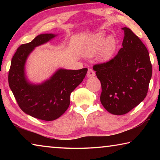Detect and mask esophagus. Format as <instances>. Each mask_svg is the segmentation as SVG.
<instances>
[{
    "label": "esophagus",
    "instance_id": "obj_1",
    "mask_svg": "<svg viewBox=\"0 0 160 160\" xmlns=\"http://www.w3.org/2000/svg\"><path fill=\"white\" fill-rule=\"evenodd\" d=\"M94 75H95V73H94V72L93 71V70L92 69H89L88 71V74H87V76H88V78H92L94 76Z\"/></svg>",
    "mask_w": 160,
    "mask_h": 160
}]
</instances>
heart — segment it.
<instances>
[{"instance_id": "obj_1", "label": "heart", "mask_w": 160, "mask_h": 160, "mask_svg": "<svg viewBox=\"0 0 160 160\" xmlns=\"http://www.w3.org/2000/svg\"><path fill=\"white\" fill-rule=\"evenodd\" d=\"M118 42L113 35L107 37L104 32H98L87 39L82 48L86 57H92L98 53L101 61H107L112 58L117 48Z\"/></svg>"}]
</instances>
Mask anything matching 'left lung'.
I'll return each mask as SVG.
<instances>
[{
  "mask_svg": "<svg viewBox=\"0 0 160 160\" xmlns=\"http://www.w3.org/2000/svg\"><path fill=\"white\" fill-rule=\"evenodd\" d=\"M122 48L114 58L93 66L102 85L103 107L114 115L129 112L147 95L152 77L148 51L138 37L128 28H122Z\"/></svg>",
  "mask_w": 160,
  "mask_h": 160,
  "instance_id": "8db88e82",
  "label": "left lung"
}]
</instances>
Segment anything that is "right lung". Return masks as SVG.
I'll use <instances>...</instances> for the list:
<instances>
[{"instance_id":"right-lung-1","label":"right lung","mask_w":160,"mask_h":160,"mask_svg":"<svg viewBox=\"0 0 160 160\" xmlns=\"http://www.w3.org/2000/svg\"><path fill=\"white\" fill-rule=\"evenodd\" d=\"M57 34L38 35L31 42L22 44L13 56L8 82L19 107L27 114L44 121H53L63 115L70 105V94L82 82L88 68L56 70L40 84L29 82L25 75L27 59L37 47L51 41Z\"/></svg>"}]
</instances>
